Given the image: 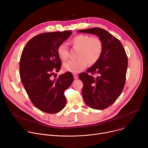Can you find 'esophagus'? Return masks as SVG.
<instances>
[{"instance_id": "obj_1", "label": "esophagus", "mask_w": 148, "mask_h": 148, "mask_svg": "<svg viewBox=\"0 0 148 148\" xmlns=\"http://www.w3.org/2000/svg\"><path fill=\"white\" fill-rule=\"evenodd\" d=\"M73 76H74V79H77L78 78V75L77 74H75V73H74V74H73Z\"/></svg>"}]
</instances>
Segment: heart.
<instances>
[{"label":"heart","instance_id":"obj_1","mask_svg":"<svg viewBox=\"0 0 148 148\" xmlns=\"http://www.w3.org/2000/svg\"><path fill=\"white\" fill-rule=\"evenodd\" d=\"M71 43L74 47L79 49L77 60H69L63 64L65 71L73 73L80 72L85 69L88 62L90 65L96 63L102 53L103 43L98 37H91L87 34H79L74 37ZM59 57L66 60L69 55V49L65 43H61L57 48Z\"/></svg>","mask_w":148,"mask_h":148}]
</instances>
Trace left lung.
Listing matches in <instances>:
<instances>
[{"label": "left lung", "mask_w": 148, "mask_h": 148, "mask_svg": "<svg viewBox=\"0 0 148 148\" xmlns=\"http://www.w3.org/2000/svg\"><path fill=\"white\" fill-rule=\"evenodd\" d=\"M77 32L94 34L102 41L103 50L98 61L78 77L84 85L82 94L86 103L95 110H104L118 99L123 89L127 56L121 41L103 29L94 27ZM88 72L97 74V78Z\"/></svg>", "instance_id": "obj_1"}]
</instances>
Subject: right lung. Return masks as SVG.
<instances>
[{
	"label": "right lung",
	"mask_w": 148,
	"mask_h": 148,
	"mask_svg": "<svg viewBox=\"0 0 148 148\" xmlns=\"http://www.w3.org/2000/svg\"><path fill=\"white\" fill-rule=\"evenodd\" d=\"M71 34V31L38 34L27 42L21 55L20 76L25 90L34 106L48 114L64 108V92L74 79L70 72L52 78L61 66L57 48Z\"/></svg>",
	"instance_id": "add662e5"
}]
</instances>
